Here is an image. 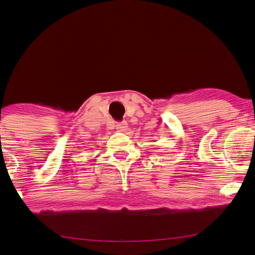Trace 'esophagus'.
<instances>
[{"instance_id": "esophagus-1", "label": "esophagus", "mask_w": 255, "mask_h": 255, "mask_svg": "<svg viewBox=\"0 0 255 255\" xmlns=\"http://www.w3.org/2000/svg\"><path fill=\"white\" fill-rule=\"evenodd\" d=\"M127 123L126 122H123V123H118L116 125V129H117L118 131H126L127 130Z\"/></svg>"}]
</instances>
